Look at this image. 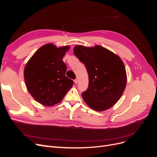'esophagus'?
<instances>
[{"label":"esophagus","mask_w":157,"mask_h":157,"mask_svg":"<svg viewBox=\"0 0 157 157\" xmlns=\"http://www.w3.org/2000/svg\"><path fill=\"white\" fill-rule=\"evenodd\" d=\"M74 82H75V83L76 84H77L78 83V80H77V79H75V80H74Z\"/></svg>","instance_id":"34e87169"}]
</instances>
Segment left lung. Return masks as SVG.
Segmentation results:
<instances>
[{
  "label": "left lung",
  "mask_w": 157,
  "mask_h": 157,
  "mask_svg": "<svg viewBox=\"0 0 157 157\" xmlns=\"http://www.w3.org/2000/svg\"><path fill=\"white\" fill-rule=\"evenodd\" d=\"M74 54L86 67L89 84L82 94L84 102L94 111H103L119 100L126 88L125 66L117 54L99 45H77Z\"/></svg>",
  "instance_id": "obj_1"
}]
</instances>
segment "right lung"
Returning <instances> with one entry per match:
<instances>
[{
  "label": "right lung",
  "mask_w": 157,
  "mask_h": 157,
  "mask_svg": "<svg viewBox=\"0 0 157 157\" xmlns=\"http://www.w3.org/2000/svg\"><path fill=\"white\" fill-rule=\"evenodd\" d=\"M69 46L57 47L52 43L42 46L27 61L24 79L28 92L35 100L46 107L63 99L74 82L65 76L67 67L63 61Z\"/></svg>",
  "instance_id": "right-lung-1"
}]
</instances>
